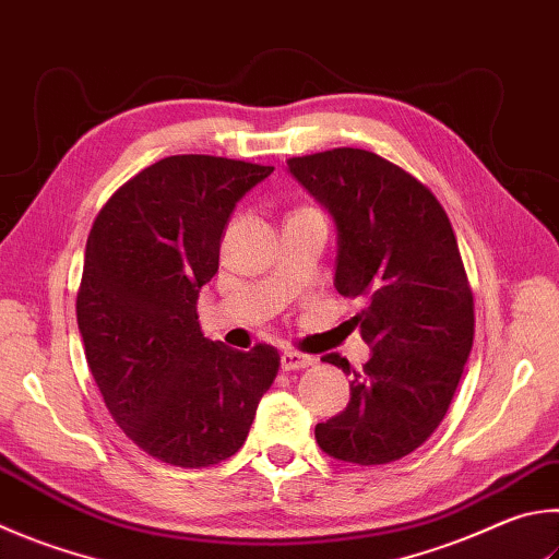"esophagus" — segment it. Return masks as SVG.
<instances>
[{"label": "esophagus", "mask_w": 559, "mask_h": 559, "mask_svg": "<svg viewBox=\"0 0 559 559\" xmlns=\"http://www.w3.org/2000/svg\"><path fill=\"white\" fill-rule=\"evenodd\" d=\"M312 364H314V359L308 357V354H300V352H293V349L281 354V367L286 371L308 369V367H312Z\"/></svg>", "instance_id": "34e87169"}]
</instances>
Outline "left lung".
<instances>
[{
	"label": "left lung",
	"mask_w": 559,
	"mask_h": 559,
	"mask_svg": "<svg viewBox=\"0 0 559 559\" xmlns=\"http://www.w3.org/2000/svg\"><path fill=\"white\" fill-rule=\"evenodd\" d=\"M337 227L334 288L367 306L354 318L371 357L354 371L349 403L314 438L349 464H389L438 430L474 342V298L438 198L391 160L332 148L288 160Z\"/></svg>",
	"instance_id": "1"
}]
</instances>
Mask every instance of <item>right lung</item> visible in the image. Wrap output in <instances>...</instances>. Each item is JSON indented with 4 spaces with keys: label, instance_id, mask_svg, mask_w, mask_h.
<instances>
[{
    "label": "right lung",
    "instance_id": "right-lung-1",
    "mask_svg": "<svg viewBox=\"0 0 559 559\" xmlns=\"http://www.w3.org/2000/svg\"><path fill=\"white\" fill-rule=\"evenodd\" d=\"M271 174L168 156L127 180L90 229L75 302L87 367L127 438L166 464L200 469L235 454L276 379V349H229L198 322L231 212Z\"/></svg>",
    "mask_w": 559,
    "mask_h": 559
}]
</instances>
